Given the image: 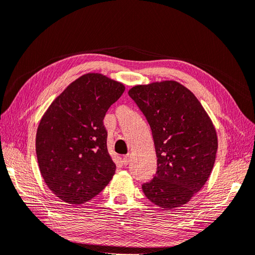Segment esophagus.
I'll list each match as a JSON object with an SVG mask.
<instances>
[{
  "label": "esophagus",
  "instance_id": "1",
  "mask_svg": "<svg viewBox=\"0 0 255 255\" xmlns=\"http://www.w3.org/2000/svg\"><path fill=\"white\" fill-rule=\"evenodd\" d=\"M122 160H124V163H125V164H126V165H128V163L130 162V156H129V155H126V156L124 157V159H122Z\"/></svg>",
  "mask_w": 255,
  "mask_h": 255
}]
</instances>
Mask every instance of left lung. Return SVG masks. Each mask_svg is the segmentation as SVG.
I'll list each match as a JSON object with an SVG mask.
<instances>
[{"label": "left lung", "mask_w": 255, "mask_h": 255, "mask_svg": "<svg viewBox=\"0 0 255 255\" xmlns=\"http://www.w3.org/2000/svg\"><path fill=\"white\" fill-rule=\"evenodd\" d=\"M154 138L157 172L142 185L145 197L165 209L181 207L201 190L216 161L218 136L198 98L175 80L128 91Z\"/></svg>", "instance_id": "obj_1"}]
</instances>
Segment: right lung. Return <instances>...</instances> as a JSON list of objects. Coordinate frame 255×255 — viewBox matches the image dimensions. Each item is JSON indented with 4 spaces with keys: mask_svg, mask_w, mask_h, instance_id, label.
<instances>
[{
    "mask_svg": "<svg viewBox=\"0 0 255 255\" xmlns=\"http://www.w3.org/2000/svg\"><path fill=\"white\" fill-rule=\"evenodd\" d=\"M125 90L104 74H84L53 100L39 121L35 150L40 174L68 204L93 199L115 174L104 118Z\"/></svg>",
    "mask_w": 255,
    "mask_h": 255,
    "instance_id": "right-lung-1",
    "label": "right lung"
}]
</instances>
